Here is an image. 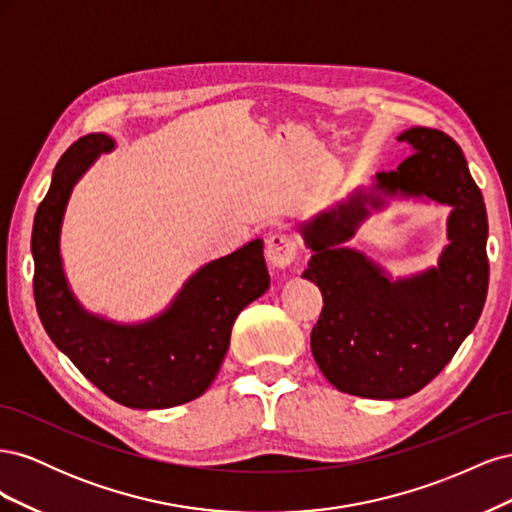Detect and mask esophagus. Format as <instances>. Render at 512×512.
<instances>
[{
  "label": "esophagus",
  "mask_w": 512,
  "mask_h": 512,
  "mask_svg": "<svg viewBox=\"0 0 512 512\" xmlns=\"http://www.w3.org/2000/svg\"><path fill=\"white\" fill-rule=\"evenodd\" d=\"M297 256V239L288 232H275L267 239V260L277 269H286Z\"/></svg>",
  "instance_id": "esophagus-1"
}]
</instances>
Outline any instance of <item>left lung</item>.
Masks as SVG:
<instances>
[{"label": "left lung", "instance_id": "left-lung-1", "mask_svg": "<svg viewBox=\"0 0 512 512\" xmlns=\"http://www.w3.org/2000/svg\"><path fill=\"white\" fill-rule=\"evenodd\" d=\"M397 141L414 151L397 170L301 226L314 252L303 277L324 301L312 354L335 389L369 399L408 397L436 378L476 327L489 286L487 209L461 147L431 128H410ZM397 193L427 195L454 211L439 267L393 283L341 243L370 206Z\"/></svg>", "mask_w": 512, "mask_h": 512}]
</instances>
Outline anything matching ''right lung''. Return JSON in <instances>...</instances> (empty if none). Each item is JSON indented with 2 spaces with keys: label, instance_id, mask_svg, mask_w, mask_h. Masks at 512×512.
<instances>
[{
  "label": "right lung",
  "instance_id": "right-lung-1",
  "mask_svg": "<svg viewBox=\"0 0 512 512\" xmlns=\"http://www.w3.org/2000/svg\"><path fill=\"white\" fill-rule=\"evenodd\" d=\"M115 141L87 134L72 143L53 170L34 232V299L53 344L113 401L138 410L188 404L220 371L230 331L245 305L269 288L262 239L200 267L166 312L141 324H117L85 312L66 282L59 232L72 188Z\"/></svg>",
  "mask_w": 512,
  "mask_h": 512
}]
</instances>
